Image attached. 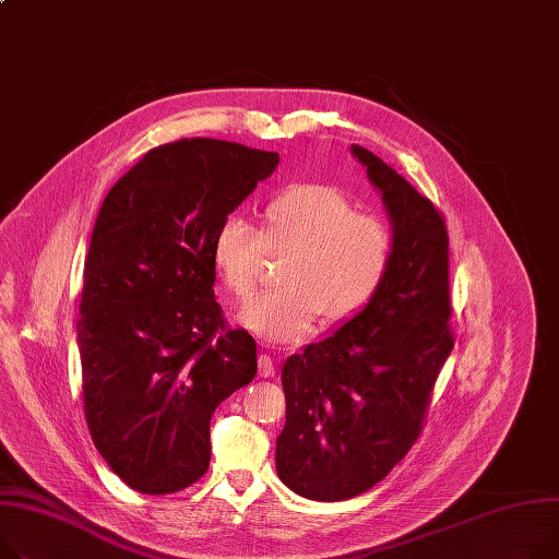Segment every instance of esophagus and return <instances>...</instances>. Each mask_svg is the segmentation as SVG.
<instances>
[{
  "mask_svg": "<svg viewBox=\"0 0 559 559\" xmlns=\"http://www.w3.org/2000/svg\"><path fill=\"white\" fill-rule=\"evenodd\" d=\"M258 376L260 378H274V359L267 353L258 355Z\"/></svg>",
  "mask_w": 559,
  "mask_h": 559,
  "instance_id": "obj_1",
  "label": "esophagus"
}]
</instances>
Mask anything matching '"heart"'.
Listing matches in <instances>:
<instances>
[{
	"label": "heart",
	"instance_id": "b5f03b06",
	"mask_svg": "<svg viewBox=\"0 0 559 559\" xmlns=\"http://www.w3.org/2000/svg\"><path fill=\"white\" fill-rule=\"evenodd\" d=\"M395 253L393 229L378 215L359 213L337 189L301 183L278 193L263 211V227L231 215L211 247L219 281L247 296L263 278L270 255L287 263L283 287L249 299L238 323L267 342H299L323 323L359 314L384 285Z\"/></svg>",
	"mask_w": 559,
	"mask_h": 559
}]
</instances>
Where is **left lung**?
<instances>
[{
	"label": "left lung",
	"mask_w": 559,
	"mask_h": 559,
	"mask_svg": "<svg viewBox=\"0 0 559 559\" xmlns=\"http://www.w3.org/2000/svg\"><path fill=\"white\" fill-rule=\"evenodd\" d=\"M353 157L382 193L395 236L391 272L359 314L285 359L276 472L312 501H346L380 483L416 442L454 348L450 238L442 215L361 145Z\"/></svg>",
	"instance_id": "8db88e82"
}]
</instances>
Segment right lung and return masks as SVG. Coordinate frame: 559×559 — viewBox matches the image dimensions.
<instances>
[{
	"mask_svg": "<svg viewBox=\"0 0 559 559\" xmlns=\"http://www.w3.org/2000/svg\"><path fill=\"white\" fill-rule=\"evenodd\" d=\"M278 153L181 139L107 193L83 272L79 350L96 450L141 495L189 488L211 461V416L255 376V342L215 301L213 236Z\"/></svg>",
	"mask_w": 559,
	"mask_h": 559,
	"instance_id": "obj_1",
	"label": "right lung"
}]
</instances>
